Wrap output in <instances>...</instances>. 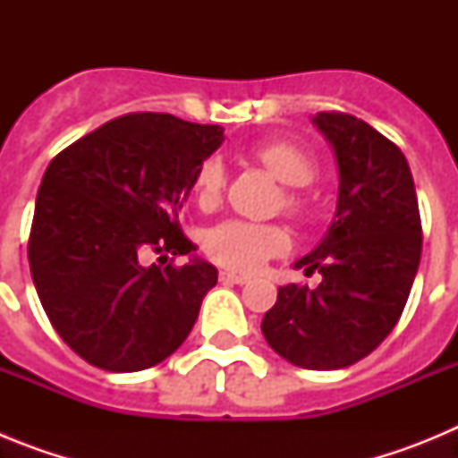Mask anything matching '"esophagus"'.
<instances>
[{
  "label": "esophagus",
  "mask_w": 458,
  "mask_h": 458,
  "mask_svg": "<svg viewBox=\"0 0 458 458\" xmlns=\"http://www.w3.org/2000/svg\"><path fill=\"white\" fill-rule=\"evenodd\" d=\"M248 279L245 275H238V273H232V270H222L220 273V282H225V284H248Z\"/></svg>",
  "instance_id": "obj_1"
}]
</instances>
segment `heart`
<instances>
[{"mask_svg":"<svg viewBox=\"0 0 458 458\" xmlns=\"http://www.w3.org/2000/svg\"><path fill=\"white\" fill-rule=\"evenodd\" d=\"M252 156L282 183L291 185L284 192V208L293 216H307L311 210V201L298 188L311 183L317 176V160L311 157V153L289 140H268L252 147ZM225 163L220 157H206L192 179V192L199 208H217L225 197ZM289 248V232L277 222L225 220L210 226L204 236V250L213 261L242 273L261 268L268 259L284 254Z\"/></svg>","mask_w":458,"mask_h":458,"instance_id":"obj_1","label":"heart"}]
</instances>
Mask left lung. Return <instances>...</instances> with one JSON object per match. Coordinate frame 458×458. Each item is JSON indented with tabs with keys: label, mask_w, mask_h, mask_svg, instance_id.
<instances>
[{
	"label": "left lung",
	"mask_w": 458,
	"mask_h": 458,
	"mask_svg": "<svg viewBox=\"0 0 458 458\" xmlns=\"http://www.w3.org/2000/svg\"><path fill=\"white\" fill-rule=\"evenodd\" d=\"M339 165L335 220L314 252L295 261L321 284L279 286L261 333L302 369H344L369 355L406 307L422 254L418 194L402 148L344 112H318Z\"/></svg>",
	"instance_id": "8db88e82"
}]
</instances>
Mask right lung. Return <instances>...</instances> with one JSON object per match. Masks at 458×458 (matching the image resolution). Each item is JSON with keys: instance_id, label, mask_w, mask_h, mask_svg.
<instances>
[{"instance_id": "add662e5", "label": "right lung", "mask_w": 458, "mask_h": 458, "mask_svg": "<svg viewBox=\"0 0 458 458\" xmlns=\"http://www.w3.org/2000/svg\"><path fill=\"white\" fill-rule=\"evenodd\" d=\"M222 140L220 125L135 112L47 165L27 245L31 279L52 327L89 365L148 369L192 330L217 270L201 259L174 264L197 252L179 210ZM144 253L161 266L141 265Z\"/></svg>"}]
</instances>
